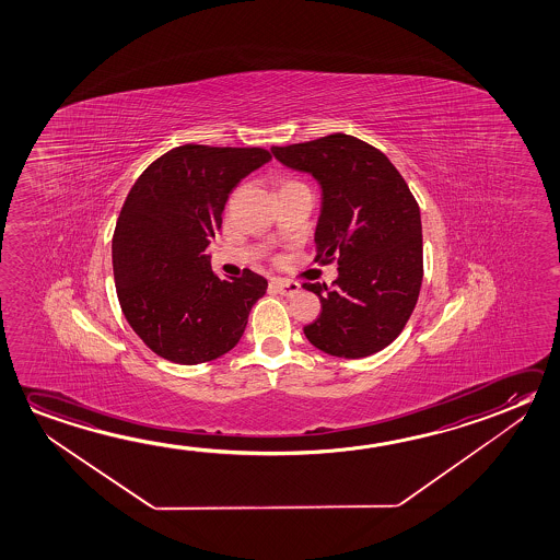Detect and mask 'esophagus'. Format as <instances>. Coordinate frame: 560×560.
<instances>
[{
	"mask_svg": "<svg viewBox=\"0 0 560 560\" xmlns=\"http://www.w3.org/2000/svg\"><path fill=\"white\" fill-rule=\"evenodd\" d=\"M270 285L275 288L276 292L282 293V295H295V293L300 292V284H295V282H288V280H282V278H275Z\"/></svg>",
	"mask_w": 560,
	"mask_h": 560,
	"instance_id": "1",
	"label": "esophagus"
}]
</instances>
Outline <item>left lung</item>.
I'll return each instance as SVG.
<instances>
[{"instance_id":"left-lung-1","label":"left lung","mask_w":560,"mask_h":560,"mask_svg":"<svg viewBox=\"0 0 560 560\" xmlns=\"http://www.w3.org/2000/svg\"><path fill=\"white\" fill-rule=\"evenodd\" d=\"M276 160L310 173L323 192L315 262L337 258L335 288L310 284L319 319L303 327L311 345L338 358H364L405 329L422 284L420 208L387 155L348 133L272 148Z\"/></svg>"}]
</instances>
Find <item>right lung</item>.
Returning a JSON list of instances; mask_svg holds the SVG:
<instances>
[{
    "mask_svg": "<svg viewBox=\"0 0 560 560\" xmlns=\"http://www.w3.org/2000/svg\"><path fill=\"white\" fill-rule=\"evenodd\" d=\"M272 155L262 148L185 143L133 183L113 235L116 293L145 347L175 364L230 352L268 282L249 268L213 275L206 247L222 228L230 192Z\"/></svg>",
    "mask_w": 560,
    "mask_h": 560,
    "instance_id": "right-lung-1",
    "label": "right lung"
}]
</instances>
